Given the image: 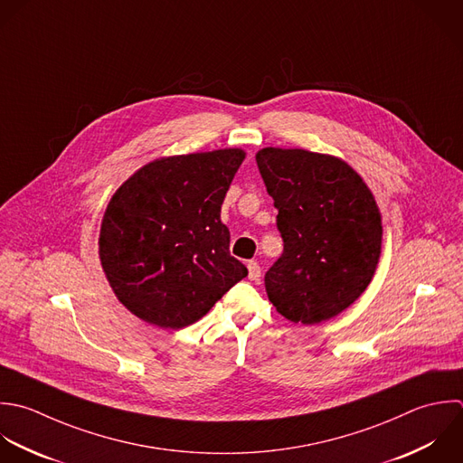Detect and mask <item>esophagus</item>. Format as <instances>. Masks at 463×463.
<instances>
[{
    "instance_id": "obj_1",
    "label": "esophagus",
    "mask_w": 463,
    "mask_h": 463,
    "mask_svg": "<svg viewBox=\"0 0 463 463\" xmlns=\"http://www.w3.org/2000/svg\"><path fill=\"white\" fill-rule=\"evenodd\" d=\"M247 269H249V279H250V281H258L260 276H261L260 265H258L256 261H249V263H247Z\"/></svg>"
}]
</instances>
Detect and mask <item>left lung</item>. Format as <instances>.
Here are the masks:
<instances>
[{
	"mask_svg": "<svg viewBox=\"0 0 463 463\" xmlns=\"http://www.w3.org/2000/svg\"><path fill=\"white\" fill-rule=\"evenodd\" d=\"M256 162L285 243L265 274L270 303L292 323L339 316L368 288L381 260L383 216L373 193L334 155L263 147Z\"/></svg>",
	"mask_w": 463,
	"mask_h": 463,
	"instance_id": "left-lung-1",
	"label": "left lung"
}]
</instances>
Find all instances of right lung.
Returning <instances> with one entry per match:
<instances>
[{"label":"right lung","instance_id":"obj_1","mask_svg":"<svg viewBox=\"0 0 463 463\" xmlns=\"http://www.w3.org/2000/svg\"><path fill=\"white\" fill-rule=\"evenodd\" d=\"M245 160L240 147L162 156L111 196L99 258L117 299L138 319L178 330L202 319L241 281L220 213Z\"/></svg>","mask_w":463,"mask_h":463}]
</instances>
